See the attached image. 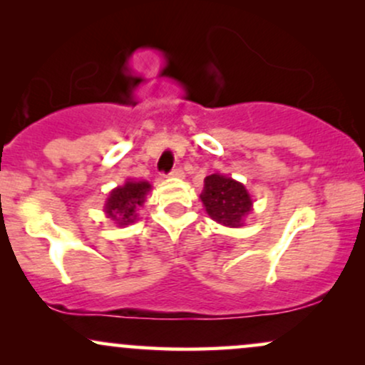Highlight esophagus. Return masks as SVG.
Instances as JSON below:
<instances>
[{"label": "esophagus", "instance_id": "34e87169", "mask_svg": "<svg viewBox=\"0 0 365 365\" xmlns=\"http://www.w3.org/2000/svg\"><path fill=\"white\" fill-rule=\"evenodd\" d=\"M171 177H175V178H183L185 177V173H183V170L182 168H173V171H171Z\"/></svg>", "mask_w": 365, "mask_h": 365}]
</instances>
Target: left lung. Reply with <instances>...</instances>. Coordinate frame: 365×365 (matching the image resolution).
<instances>
[{
  "mask_svg": "<svg viewBox=\"0 0 365 365\" xmlns=\"http://www.w3.org/2000/svg\"><path fill=\"white\" fill-rule=\"evenodd\" d=\"M207 215L216 223L238 228L244 226L245 217L252 211V199L247 188L237 180L215 173L204 180V190L200 194Z\"/></svg>",
  "mask_w": 365,
  "mask_h": 365,
  "instance_id": "1",
  "label": "left lung"
}]
</instances>
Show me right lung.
<instances>
[{"label":"right lung","mask_w":365,"mask_h":365,"mask_svg":"<svg viewBox=\"0 0 365 365\" xmlns=\"http://www.w3.org/2000/svg\"><path fill=\"white\" fill-rule=\"evenodd\" d=\"M149 182H127L110 192L104 211L118 226H127L137 220V209L145 202L149 194Z\"/></svg>","instance_id":"right-lung-1"}]
</instances>
